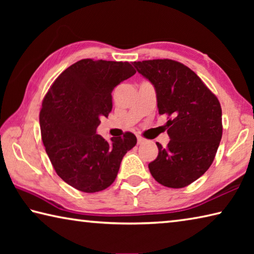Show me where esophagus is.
<instances>
[{
	"instance_id": "obj_1",
	"label": "esophagus",
	"mask_w": 254,
	"mask_h": 254,
	"mask_svg": "<svg viewBox=\"0 0 254 254\" xmlns=\"http://www.w3.org/2000/svg\"><path fill=\"white\" fill-rule=\"evenodd\" d=\"M136 139H137V143H139V144H141V143H143V142H144V139H143L142 136L137 135V136H136Z\"/></svg>"
}]
</instances>
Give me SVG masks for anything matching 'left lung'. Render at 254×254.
I'll return each mask as SVG.
<instances>
[{
	"label": "left lung",
	"instance_id": "left-lung-1",
	"mask_svg": "<svg viewBox=\"0 0 254 254\" xmlns=\"http://www.w3.org/2000/svg\"><path fill=\"white\" fill-rule=\"evenodd\" d=\"M133 66L154 86L159 114L169 117L170 141L167 147L157 142L150 173L166 187H186L207 171L216 154L223 132L220 102L190 68L175 60H143Z\"/></svg>",
	"mask_w": 254,
	"mask_h": 254
}]
</instances>
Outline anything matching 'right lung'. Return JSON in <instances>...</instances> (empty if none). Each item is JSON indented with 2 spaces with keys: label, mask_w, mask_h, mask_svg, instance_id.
Returning a JSON list of instances; mask_svg holds the SVG:
<instances>
[{
  "label": "right lung",
  "mask_w": 254,
  "mask_h": 254,
  "mask_svg": "<svg viewBox=\"0 0 254 254\" xmlns=\"http://www.w3.org/2000/svg\"><path fill=\"white\" fill-rule=\"evenodd\" d=\"M135 74L127 62L81 59L50 86L42 101L40 130L46 152L64 182L84 192L110 187L128 150L131 132L110 142L96 133L101 118L112 111V92Z\"/></svg>",
  "instance_id": "1"
}]
</instances>
